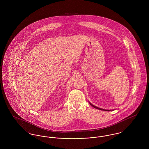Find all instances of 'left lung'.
Masks as SVG:
<instances>
[{
	"instance_id": "8db88e82",
	"label": "left lung",
	"mask_w": 149,
	"mask_h": 149,
	"mask_svg": "<svg viewBox=\"0 0 149 149\" xmlns=\"http://www.w3.org/2000/svg\"><path fill=\"white\" fill-rule=\"evenodd\" d=\"M90 103V104L94 108H96V109H100V110H102V111H111V110H107V109H102V108H100L99 107H97L94 106V105H93L92 104H91V103Z\"/></svg>"
}]
</instances>
